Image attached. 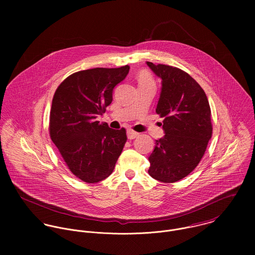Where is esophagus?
Wrapping results in <instances>:
<instances>
[{"instance_id":"esophagus-1","label":"esophagus","mask_w":255,"mask_h":255,"mask_svg":"<svg viewBox=\"0 0 255 255\" xmlns=\"http://www.w3.org/2000/svg\"><path fill=\"white\" fill-rule=\"evenodd\" d=\"M127 135H128V139H134V138L138 135V133H137L136 131H133V130H131V129H128V130L127 131Z\"/></svg>"}]
</instances>
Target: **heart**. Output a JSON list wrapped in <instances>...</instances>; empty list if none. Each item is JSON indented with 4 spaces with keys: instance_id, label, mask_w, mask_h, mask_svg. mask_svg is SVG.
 Here are the masks:
<instances>
[{
    "instance_id": "obj_1",
    "label": "heart",
    "mask_w": 255,
    "mask_h": 255,
    "mask_svg": "<svg viewBox=\"0 0 255 255\" xmlns=\"http://www.w3.org/2000/svg\"><path fill=\"white\" fill-rule=\"evenodd\" d=\"M138 82L139 84H154L151 76L145 72H142L138 74Z\"/></svg>"
}]
</instances>
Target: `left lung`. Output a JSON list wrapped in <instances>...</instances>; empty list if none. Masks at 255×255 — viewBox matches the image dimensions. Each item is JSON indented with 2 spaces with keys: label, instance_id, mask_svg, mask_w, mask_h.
Wrapping results in <instances>:
<instances>
[{
  "label": "left lung",
  "instance_id": "8db88e82",
  "mask_svg": "<svg viewBox=\"0 0 255 255\" xmlns=\"http://www.w3.org/2000/svg\"><path fill=\"white\" fill-rule=\"evenodd\" d=\"M146 65L162 80L156 113L164 118L165 133L148 158V173L159 182H178L195 169L212 136L209 102L188 73L171 66Z\"/></svg>",
  "mask_w": 255,
  "mask_h": 255
}]
</instances>
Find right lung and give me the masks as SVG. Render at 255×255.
I'll return each mask as SVG.
<instances>
[{"mask_svg": "<svg viewBox=\"0 0 255 255\" xmlns=\"http://www.w3.org/2000/svg\"><path fill=\"white\" fill-rule=\"evenodd\" d=\"M129 72L96 68L73 73L57 88L50 113V136L73 175L88 183L114 171L127 141L126 129L96 121L113 100V90Z\"/></svg>", "mask_w": 255, "mask_h": 255, "instance_id": "1", "label": "right lung"}]
</instances>
